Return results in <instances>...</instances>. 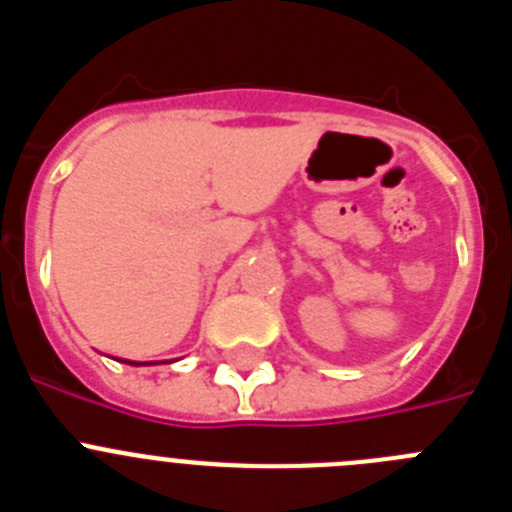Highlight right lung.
I'll list each match as a JSON object with an SVG mask.
<instances>
[{"label": "right lung", "instance_id": "add662e5", "mask_svg": "<svg viewBox=\"0 0 512 512\" xmlns=\"http://www.w3.org/2000/svg\"><path fill=\"white\" fill-rule=\"evenodd\" d=\"M128 364H133V361H128ZM135 366H138V364H135Z\"/></svg>", "mask_w": 512, "mask_h": 512}]
</instances>
